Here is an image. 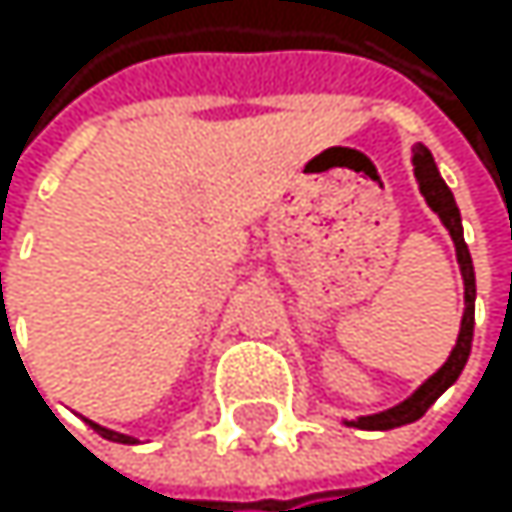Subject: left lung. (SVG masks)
<instances>
[{"instance_id": "8db88e82", "label": "left lung", "mask_w": 512, "mask_h": 512, "mask_svg": "<svg viewBox=\"0 0 512 512\" xmlns=\"http://www.w3.org/2000/svg\"><path fill=\"white\" fill-rule=\"evenodd\" d=\"M415 174H418V184H421V193L427 196L430 208L442 218V224L448 227L451 239H455V248H458V264H461V273H464V298H467V310H464V322H461V334H458V344L451 350L448 362L436 371V375L411 396L405 399L402 405L390 408V411H381V415H371V418H359L353 427H362V430H393V427H402V424H411L418 421L424 411L458 381V375L464 371L467 359H470V347H473V301H476V276H473V261H470V251H467V242H464V230H461V211L455 205V196L445 187V181L439 178V168L430 156L427 147H418L415 150Z\"/></svg>"}]
</instances>
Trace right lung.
<instances>
[{"label": "right lung", "instance_id": "1", "mask_svg": "<svg viewBox=\"0 0 512 512\" xmlns=\"http://www.w3.org/2000/svg\"><path fill=\"white\" fill-rule=\"evenodd\" d=\"M97 433H101L104 439H113V442H134V439H128V436H122V433H113V430H107V427H97V424H91Z\"/></svg>", "mask_w": 512, "mask_h": 512}]
</instances>
